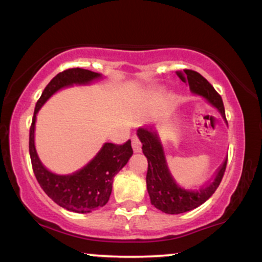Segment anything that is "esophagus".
Instances as JSON below:
<instances>
[{"label": "esophagus", "instance_id": "34e87169", "mask_svg": "<svg viewBox=\"0 0 262 262\" xmlns=\"http://www.w3.org/2000/svg\"><path fill=\"white\" fill-rule=\"evenodd\" d=\"M132 148H133L134 152H140L141 151V143L137 137L132 138Z\"/></svg>", "mask_w": 262, "mask_h": 262}]
</instances>
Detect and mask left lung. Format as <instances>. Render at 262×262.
<instances>
[{
    "mask_svg": "<svg viewBox=\"0 0 262 262\" xmlns=\"http://www.w3.org/2000/svg\"><path fill=\"white\" fill-rule=\"evenodd\" d=\"M176 75L189 86L192 95L204 98L210 106L221 113L222 118L228 124L222 97L202 75L192 70L176 71ZM137 135L143 144L141 149L144 155L148 159L146 189L151 204L155 208L167 214H180L200 207L214 193L223 179L227 167V159L219 167L212 182H209L206 187L185 188L179 185L171 175L158 132H155L151 127H139Z\"/></svg>",
    "mask_w": 262,
    "mask_h": 262,
    "instance_id": "1",
    "label": "left lung"
}]
</instances>
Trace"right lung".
<instances>
[{
	"mask_svg": "<svg viewBox=\"0 0 262 262\" xmlns=\"http://www.w3.org/2000/svg\"><path fill=\"white\" fill-rule=\"evenodd\" d=\"M102 74L75 68L56 75L48 83L35 104L31 132H29V155L34 175L43 191L56 204L75 213L87 214L100 209L110 200L113 179L125 166L133 155L130 140L123 145L104 143L83 167L73 173H55L48 170L39 159L35 149V122L37 114L45 102L60 90L73 86H87L102 79Z\"/></svg>",
	"mask_w": 262,
	"mask_h": 262,
	"instance_id": "right-lung-1",
	"label": "right lung"
}]
</instances>
